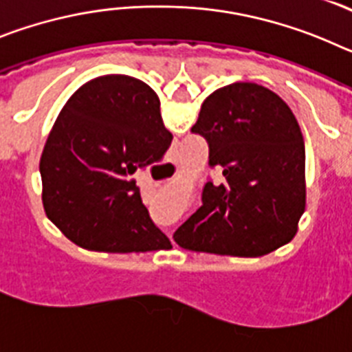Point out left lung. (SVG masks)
<instances>
[{"label": "left lung", "instance_id": "8db88e82", "mask_svg": "<svg viewBox=\"0 0 352 352\" xmlns=\"http://www.w3.org/2000/svg\"><path fill=\"white\" fill-rule=\"evenodd\" d=\"M192 132L210 146L222 183L174 232L185 250L259 257L289 243L305 211V141L289 105L256 82H232L201 105Z\"/></svg>", "mask_w": 352, "mask_h": 352}]
</instances>
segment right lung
<instances>
[{
	"mask_svg": "<svg viewBox=\"0 0 352 352\" xmlns=\"http://www.w3.org/2000/svg\"><path fill=\"white\" fill-rule=\"evenodd\" d=\"M173 135L160 100L130 76L82 84L56 118L40 158L47 219L70 241L95 252L167 250L132 179L160 162Z\"/></svg>",
	"mask_w": 352,
	"mask_h": 352,
	"instance_id": "1",
	"label": "right lung"
}]
</instances>
